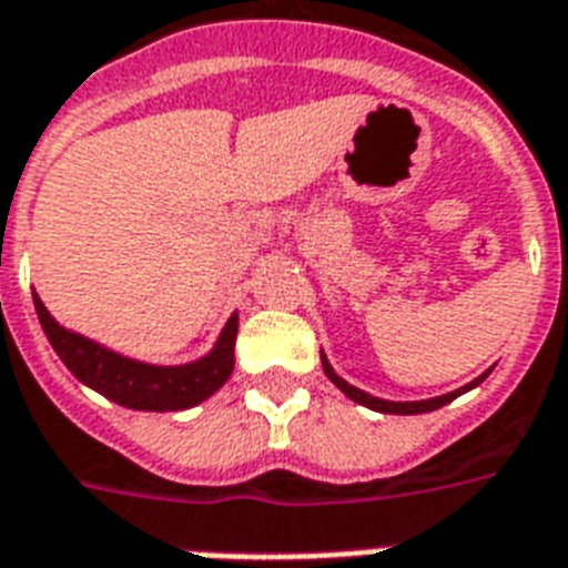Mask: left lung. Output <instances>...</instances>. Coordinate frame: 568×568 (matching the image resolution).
Wrapping results in <instances>:
<instances>
[{"instance_id": "8db88e82", "label": "left lung", "mask_w": 568, "mask_h": 568, "mask_svg": "<svg viewBox=\"0 0 568 568\" xmlns=\"http://www.w3.org/2000/svg\"><path fill=\"white\" fill-rule=\"evenodd\" d=\"M321 365H324V374H327V377H329V383H336V386L342 388V392H345L347 397H351V400H356V404L368 406V409H374V413H392V415H418V413H433V409H439V406L450 404V400H454V397H459V395H463V392H468V388L480 386V383H484V379L489 377V372H493V368H489V372H484V374H480V377L471 379V383H468V386L457 388V392H448V395L427 397V400H386V397H374V395H368V392H363V388L351 386V383H347L345 377H338L336 368H333V365H329L327 356H324V351H321Z\"/></svg>"}]
</instances>
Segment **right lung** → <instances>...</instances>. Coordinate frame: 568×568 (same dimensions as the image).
<instances>
[{"mask_svg": "<svg viewBox=\"0 0 568 568\" xmlns=\"http://www.w3.org/2000/svg\"><path fill=\"white\" fill-rule=\"evenodd\" d=\"M31 297H34V312H38L49 345L55 347V354L70 368V374L126 409H144V413L191 409V406L203 404L205 397H212L235 368V333H239L235 312L205 356L182 365H153L118 354L93 338L61 327L49 315L38 294H31Z\"/></svg>", "mask_w": 568, "mask_h": 568, "instance_id": "1", "label": "right lung"}]
</instances>
